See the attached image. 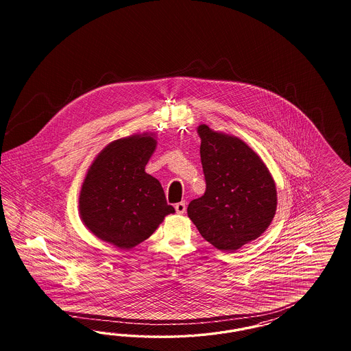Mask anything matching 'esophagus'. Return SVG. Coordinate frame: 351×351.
<instances>
[{
  "label": "esophagus",
  "instance_id": "1",
  "mask_svg": "<svg viewBox=\"0 0 351 351\" xmlns=\"http://www.w3.org/2000/svg\"><path fill=\"white\" fill-rule=\"evenodd\" d=\"M175 210H176V213H185V210H186L185 202L176 203V204H175Z\"/></svg>",
  "mask_w": 351,
  "mask_h": 351
}]
</instances>
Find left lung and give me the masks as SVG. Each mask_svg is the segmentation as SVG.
Segmentation results:
<instances>
[{
  "label": "left lung",
  "mask_w": 351,
  "mask_h": 351,
  "mask_svg": "<svg viewBox=\"0 0 351 351\" xmlns=\"http://www.w3.org/2000/svg\"><path fill=\"white\" fill-rule=\"evenodd\" d=\"M206 191L188 206L203 238L234 252L258 238L273 221L276 182L265 163L241 138L198 128Z\"/></svg>",
  "instance_id": "8db88e82"
}]
</instances>
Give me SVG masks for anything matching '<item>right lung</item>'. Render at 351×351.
<instances>
[{
    "label": "right lung",
    "instance_id": "right-lung-1",
    "mask_svg": "<svg viewBox=\"0 0 351 351\" xmlns=\"http://www.w3.org/2000/svg\"><path fill=\"white\" fill-rule=\"evenodd\" d=\"M157 141L152 135L118 138L103 149L80 193V215L101 241L130 250L148 239L165 216L167 204L160 181L145 172Z\"/></svg>",
    "mask_w": 351,
    "mask_h": 351
}]
</instances>
